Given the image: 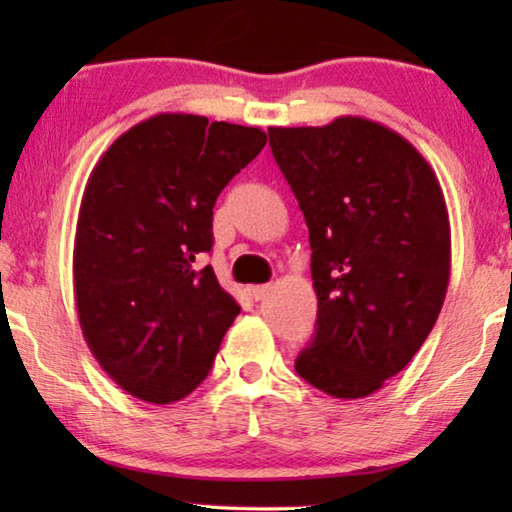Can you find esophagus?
<instances>
[{
	"mask_svg": "<svg viewBox=\"0 0 512 512\" xmlns=\"http://www.w3.org/2000/svg\"><path fill=\"white\" fill-rule=\"evenodd\" d=\"M270 293V286L268 284H263V286H251L249 289V296L254 298V300H263L265 296H268Z\"/></svg>",
	"mask_w": 512,
	"mask_h": 512,
	"instance_id": "1",
	"label": "esophagus"
}]
</instances>
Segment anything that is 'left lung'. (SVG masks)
Here are the masks:
<instances>
[{
  "label": "left lung",
  "mask_w": 512,
  "mask_h": 512,
  "mask_svg": "<svg viewBox=\"0 0 512 512\" xmlns=\"http://www.w3.org/2000/svg\"><path fill=\"white\" fill-rule=\"evenodd\" d=\"M310 230L317 328L305 382L363 398L408 366L450 284V219L436 172L408 139L361 116L268 128Z\"/></svg>",
  "instance_id": "obj_1"
}]
</instances>
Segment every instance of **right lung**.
Masks as SVG:
<instances>
[{
	"instance_id": "1",
	"label": "right lung",
	"mask_w": 512,
	"mask_h": 512,
	"mask_svg": "<svg viewBox=\"0 0 512 512\" xmlns=\"http://www.w3.org/2000/svg\"><path fill=\"white\" fill-rule=\"evenodd\" d=\"M268 142L261 128L156 114L90 172L74 237V298L90 352L130 396L174 403L205 380L240 305L212 265L219 193Z\"/></svg>"
}]
</instances>
